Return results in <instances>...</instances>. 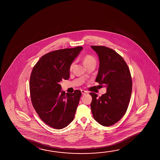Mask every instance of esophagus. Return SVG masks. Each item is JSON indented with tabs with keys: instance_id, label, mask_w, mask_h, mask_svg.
<instances>
[{
	"instance_id": "34e87169",
	"label": "esophagus",
	"mask_w": 160,
	"mask_h": 160,
	"mask_svg": "<svg viewBox=\"0 0 160 160\" xmlns=\"http://www.w3.org/2000/svg\"><path fill=\"white\" fill-rule=\"evenodd\" d=\"M81 94L82 95L87 94L88 93V92H87V91H85V90H81Z\"/></svg>"
}]
</instances>
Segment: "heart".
Here are the masks:
<instances>
[{"label":"heart","mask_w":160,"mask_h":160,"mask_svg":"<svg viewBox=\"0 0 160 160\" xmlns=\"http://www.w3.org/2000/svg\"><path fill=\"white\" fill-rule=\"evenodd\" d=\"M83 62H84V65L85 66L89 65L90 64H96V60H95V58L93 56H90V55H87L84 58ZM74 64H75V62L71 63L70 67V70L72 69Z\"/></svg>","instance_id":"heart-1"}]
</instances>
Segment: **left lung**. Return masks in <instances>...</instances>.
Masks as SVG:
<instances>
[{
	"mask_svg": "<svg viewBox=\"0 0 160 160\" xmlns=\"http://www.w3.org/2000/svg\"><path fill=\"white\" fill-rule=\"evenodd\" d=\"M99 60L96 82L107 87L101 97L90 92L91 109L95 120L103 126H112L125 114L130 101L132 80L128 65L115 51L101 46H92Z\"/></svg>",
	"mask_w": 160,
	"mask_h": 160,
	"instance_id": "8db88e82",
	"label": "left lung"
}]
</instances>
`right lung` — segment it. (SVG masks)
Masks as SVG:
<instances>
[{
  "instance_id": "1",
  "label": "right lung",
  "mask_w": 160,
  "mask_h": 160,
  "mask_svg": "<svg viewBox=\"0 0 160 160\" xmlns=\"http://www.w3.org/2000/svg\"><path fill=\"white\" fill-rule=\"evenodd\" d=\"M82 47L65 48L43 55L32 71L29 89L32 105L48 126L61 129L73 121L81 92L61 90L60 82L70 77V67Z\"/></svg>"
}]
</instances>
